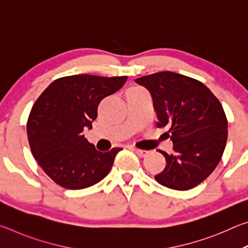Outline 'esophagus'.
<instances>
[{"instance_id":"obj_1","label":"esophagus","mask_w":248,"mask_h":248,"mask_svg":"<svg viewBox=\"0 0 248 248\" xmlns=\"http://www.w3.org/2000/svg\"><path fill=\"white\" fill-rule=\"evenodd\" d=\"M134 152H136L138 155H139L140 157H145L146 155L149 154V151H146V150H140V149H137V148H133L132 149Z\"/></svg>"}]
</instances>
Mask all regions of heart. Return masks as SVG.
<instances>
[{
	"label": "heart",
	"mask_w": 248,
	"mask_h": 248,
	"mask_svg": "<svg viewBox=\"0 0 248 248\" xmlns=\"http://www.w3.org/2000/svg\"><path fill=\"white\" fill-rule=\"evenodd\" d=\"M136 90H140V87H132V89L129 90V92L130 91H136Z\"/></svg>",
	"instance_id": "obj_1"
}]
</instances>
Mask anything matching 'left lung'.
<instances>
[{
    "instance_id": "left-lung-1",
    "label": "left lung",
    "mask_w": 248,
    "mask_h": 248,
    "mask_svg": "<svg viewBox=\"0 0 248 248\" xmlns=\"http://www.w3.org/2000/svg\"><path fill=\"white\" fill-rule=\"evenodd\" d=\"M148 90L158 128L167 127L174 153L159 150L166 159L158 184L175 190H188L215 170L228 140V119L221 103L207 86L185 75L158 72L136 79Z\"/></svg>"
}]
</instances>
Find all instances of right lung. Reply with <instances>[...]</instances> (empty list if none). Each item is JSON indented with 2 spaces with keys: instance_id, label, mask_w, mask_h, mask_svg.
Listing matches in <instances>:
<instances>
[{
  "instance_id": "obj_1",
  "label": "right lung",
  "mask_w": 248,
  "mask_h": 248,
  "mask_svg": "<svg viewBox=\"0 0 248 248\" xmlns=\"http://www.w3.org/2000/svg\"><path fill=\"white\" fill-rule=\"evenodd\" d=\"M127 77L78 74L53 81L31 110L27 136L32 156L54 183L84 189L104 179L117 153L99 152L84 137L97 118L99 103L124 86Z\"/></svg>"
}]
</instances>
